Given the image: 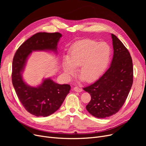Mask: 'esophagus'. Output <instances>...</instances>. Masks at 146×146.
<instances>
[{"mask_svg": "<svg viewBox=\"0 0 146 146\" xmlns=\"http://www.w3.org/2000/svg\"><path fill=\"white\" fill-rule=\"evenodd\" d=\"M74 90L76 91V92H80L82 91V89L79 88V87H78V86H76L74 88Z\"/></svg>", "mask_w": 146, "mask_h": 146, "instance_id": "34e87169", "label": "esophagus"}]
</instances>
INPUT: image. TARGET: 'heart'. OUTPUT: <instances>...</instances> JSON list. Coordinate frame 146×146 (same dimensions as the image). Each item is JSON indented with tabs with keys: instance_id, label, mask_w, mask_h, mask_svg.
Instances as JSON below:
<instances>
[{
	"instance_id": "heart-1",
	"label": "heart",
	"mask_w": 146,
	"mask_h": 146,
	"mask_svg": "<svg viewBox=\"0 0 146 146\" xmlns=\"http://www.w3.org/2000/svg\"><path fill=\"white\" fill-rule=\"evenodd\" d=\"M111 48L105 42L85 40L74 44L62 61V69L67 76L75 73L78 67L79 77L85 82L97 79L108 66Z\"/></svg>"
}]
</instances>
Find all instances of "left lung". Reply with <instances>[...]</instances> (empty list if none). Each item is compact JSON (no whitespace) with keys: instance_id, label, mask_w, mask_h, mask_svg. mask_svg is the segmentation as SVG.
<instances>
[{"instance_id":"8db88e82","label":"left lung","mask_w":146,"mask_h":146,"mask_svg":"<svg viewBox=\"0 0 146 146\" xmlns=\"http://www.w3.org/2000/svg\"><path fill=\"white\" fill-rule=\"evenodd\" d=\"M113 55L110 68L94 83L83 88L90 95L87 111L104 118L115 114L124 105L133 82L130 54L118 38L111 34Z\"/></svg>"}]
</instances>
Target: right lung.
Here are the masks:
<instances>
[{
    "label": "right lung",
    "instance_id": "obj_1",
    "mask_svg": "<svg viewBox=\"0 0 146 146\" xmlns=\"http://www.w3.org/2000/svg\"><path fill=\"white\" fill-rule=\"evenodd\" d=\"M59 33H38L25 41L17 50L12 62V81L16 94L25 109L36 117H47L57 111L69 93L70 86L60 85L50 78L43 80L37 87L24 82L22 73L28 57L33 51L57 52Z\"/></svg>",
    "mask_w": 146,
    "mask_h": 146
}]
</instances>
